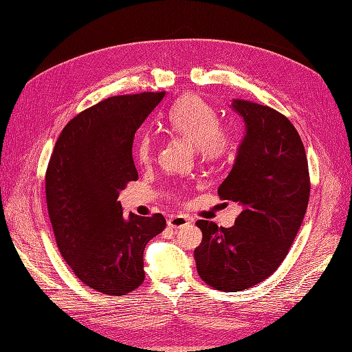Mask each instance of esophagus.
<instances>
[{
  "label": "esophagus",
  "instance_id": "1",
  "mask_svg": "<svg viewBox=\"0 0 352 352\" xmlns=\"http://www.w3.org/2000/svg\"><path fill=\"white\" fill-rule=\"evenodd\" d=\"M167 225H168V228H172V229H179V228L189 225V219L186 216H182V214L172 216V217H168Z\"/></svg>",
  "mask_w": 352,
  "mask_h": 352
}]
</instances>
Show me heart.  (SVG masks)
Listing matches in <instances>:
<instances>
[{
  "label": "heart",
  "instance_id": "heart-1",
  "mask_svg": "<svg viewBox=\"0 0 352 352\" xmlns=\"http://www.w3.org/2000/svg\"><path fill=\"white\" fill-rule=\"evenodd\" d=\"M168 131L179 135L190 145L197 146L201 158L207 163L220 162L233 148V136L221 129L217 113L197 95H185L167 113ZM154 140L151 133H144L138 142V157L148 162L153 155Z\"/></svg>",
  "mask_w": 352,
  "mask_h": 352
}]
</instances>
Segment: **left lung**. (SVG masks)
Returning a JSON list of instances; mask_svg holds the SVG:
<instances>
[{
	"label": "left lung",
	"instance_id": "8db88e82",
	"mask_svg": "<svg viewBox=\"0 0 352 352\" xmlns=\"http://www.w3.org/2000/svg\"><path fill=\"white\" fill-rule=\"evenodd\" d=\"M245 123L221 199L241 206L235 226L198 220L202 242L194 257L199 278L219 291L236 292L263 282L289 251L310 197L307 155L287 117L267 105L233 100Z\"/></svg>",
	"mask_w": 352,
	"mask_h": 352
}]
</instances>
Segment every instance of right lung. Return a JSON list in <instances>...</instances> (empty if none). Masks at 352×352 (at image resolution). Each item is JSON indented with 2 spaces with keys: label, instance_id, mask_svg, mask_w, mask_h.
Returning <instances> with one entry per match:
<instances>
[{
  "label": "right lung",
  "instance_id": "obj_1",
  "mask_svg": "<svg viewBox=\"0 0 352 352\" xmlns=\"http://www.w3.org/2000/svg\"><path fill=\"white\" fill-rule=\"evenodd\" d=\"M164 92L110 97L66 124L50 158L45 192L57 247L92 289L126 295L145 279L144 250L166 228L162 214L123 216L119 198L138 179L136 131Z\"/></svg>",
  "mask_w": 352,
  "mask_h": 352
}]
</instances>
